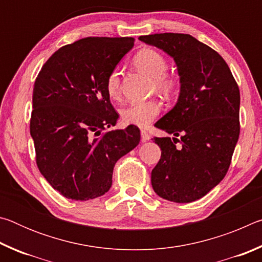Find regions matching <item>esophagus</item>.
I'll return each instance as SVG.
<instances>
[{"mask_svg":"<svg viewBox=\"0 0 262 262\" xmlns=\"http://www.w3.org/2000/svg\"><path fill=\"white\" fill-rule=\"evenodd\" d=\"M150 137H151V136H150V134H149L147 130H141V139H142V141H143V142L149 141Z\"/></svg>","mask_w":262,"mask_h":262,"instance_id":"34e87169","label":"esophagus"}]
</instances>
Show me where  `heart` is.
Returning <instances> with one entry per match:
<instances>
[{"label":"heart","mask_w":262,"mask_h":262,"mask_svg":"<svg viewBox=\"0 0 262 262\" xmlns=\"http://www.w3.org/2000/svg\"><path fill=\"white\" fill-rule=\"evenodd\" d=\"M133 63L140 72L152 78L156 90L164 95H172L178 86V81L173 75L167 74L168 63L165 56L161 53L143 48L137 52ZM105 88L111 98L117 99L120 95V72L113 68L106 77ZM162 111V104L157 99H148L140 103L129 104L120 111L123 123L137 127H147L155 118H157Z\"/></svg>","instance_id":"1"}]
</instances>
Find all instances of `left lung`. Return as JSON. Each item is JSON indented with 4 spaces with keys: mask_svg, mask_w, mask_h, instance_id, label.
Segmentation results:
<instances>
[{
    "mask_svg": "<svg viewBox=\"0 0 262 262\" xmlns=\"http://www.w3.org/2000/svg\"><path fill=\"white\" fill-rule=\"evenodd\" d=\"M139 39L173 57L181 83L178 103L155 125L173 139H154L162 155L151 171L152 188L165 200L193 202L220 184L231 164L241 132L238 84L223 57L192 35Z\"/></svg>",
    "mask_w": 262,
    "mask_h": 262,
    "instance_id": "obj_1",
    "label": "left lung"
}]
</instances>
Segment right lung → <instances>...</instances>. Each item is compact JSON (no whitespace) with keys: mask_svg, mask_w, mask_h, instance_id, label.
Here are the masks:
<instances>
[{"mask_svg":"<svg viewBox=\"0 0 262 262\" xmlns=\"http://www.w3.org/2000/svg\"><path fill=\"white\" fill-rule=\"evenodd\" d=\"M134 41L79 39L53 53L35 78L30 120L35 162L62 196L86 201L108 192L115 163L139 144L136 126L104 132L119 118L106 77Z\"/></svg>","mask_w":262,"mask_h":262,"instance_id":"obj_1","label":"right lung"}]
</instances>
